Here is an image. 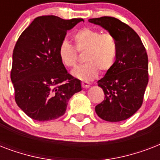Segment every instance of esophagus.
<instances>
[{
    "label": "esophagus",
    "mask_w": 160,
    "mask_h": 160,
    "mask_svg": "<svg viewBox=\"0 0 160 160\" xmlns=\"http://www.w3.org/2000/svg\"><path fill=\"white\" fill-rule=\"evenodd\" d=\"M81 85H82L83 88L87 89V88H89L90 86V84L89 82H87V81H82V83H81Z\"/></svg>",
    "instance_id": "esophagus-1"
}]
</instances>
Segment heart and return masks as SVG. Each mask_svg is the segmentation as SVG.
<instances>
[{"label": "heart", "instance_id": "1", "mask_svg": "<svg viewBox=\"0 0 160 160\" xmlns=\"http://www.w3.org/2000/svg\"><path fill=\"white\" fill-rule=\"evenodd\" d=\"M75 48L78 52H85L84 61L86 62L72 71L75 77L81 80H94L99 70L106 72L113 67L117 55V43L111 34L104 33L92 28H84L74 34L72 37ZM60 62L64 66L72 68L77 62L75 49L63 41L58 49Z\"/></svg>", "mask_w": 160, "mask_h": 160}]
</instances>
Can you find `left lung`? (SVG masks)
I'll return each mask as SVG.
<instances>
[{
    "label": "left lung",
    "instance_id": "left-lung-1",
    "mask_svg": "<svg viewBox=\"0 0 160 160\" xmlns=\"http://www.w3.org/2000/svg\"><path fill=\"white\" fill-rule=\"evenodd\" d=\"M89 22L111 34L118 48L113 67L98 81L105 100L95 106V112L105 121H122L136 113L143 103L149 82L146 50L138 34L118 19L103 16Z\"/></svg>",
    "mask_w": 160,
    "mask_h": 160
}]
</instances>
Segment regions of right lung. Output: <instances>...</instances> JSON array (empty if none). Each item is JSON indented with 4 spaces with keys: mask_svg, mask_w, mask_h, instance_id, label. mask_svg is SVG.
<instances>
[{
    "mask_svg": "<svg viewBox=\"0 0 160 160\" xmlns=\"http://www.w3.org/2000/svg\"><path fill=\"white\" fill-rule=\"evenodd\" d=\"M80 21L84 20L39 16L19 37L11 80L16 104L31 119H58L65 113L70 98L82 90L80 80L68 74L58 55L67 31Z\"/></svg>",
    "mask_w": 160,
    "mask_h": 160,
    "instance_id": "obj_1",
    "label": "right lung"
}]
</instances>
